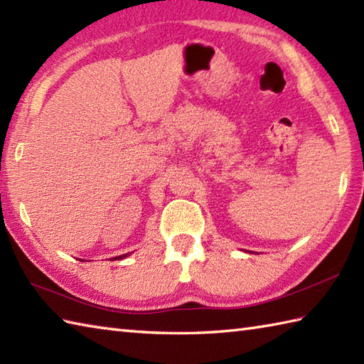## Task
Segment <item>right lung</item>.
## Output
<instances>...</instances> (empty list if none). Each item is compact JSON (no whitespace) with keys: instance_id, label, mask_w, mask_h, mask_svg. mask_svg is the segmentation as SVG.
Masks as SVG:
<instances>
[{"instance_id":"add662e5","label":"right lung","mask_w":364,"mask_h":364,"mask_svg":"<svg viewBox=\"0 0 364 364\" xmlns=\"http://www.w3.org/2000/svg\"><path fill=\"white\" fill-rule=\"evenodd\" d=\"M128 257V253H125V255H120V257H115L114 259H123V258H127Z\"/></svg>"}]
</instances>
